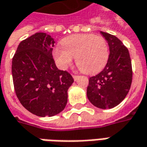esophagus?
<instances>
[{"label": "esophagus", "mask_w": 147, "mask_h": 147, "mask_svg": "<svg viewBox=\"0 0 147 147\" xmlns=\"http://www.w3.org/2000/svg\"><path fill=\"white\" fill-rule=\"evenodd\" d=\"M72 76H73V79L75 81H76L78 80V78H79V76H76V75H73Z\"/></svg>", "instance_id": "34e87169"}]
</instances>
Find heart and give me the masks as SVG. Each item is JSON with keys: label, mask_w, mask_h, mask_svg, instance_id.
<instances>
[{"label": "heart", "mask_w": 147, "mask_h": 147, "mask_svg": "<svg viewBox=\"0 0 147 147\" xmlns=\"http://www.w3.org/2000/svg\"><path fill=\"white\" fill-rule=\"evenodd\" d=\"M63 47L53 50V57L61 69L72 63L74 56L78 67L83 72L95 74L105 67L109 57L106 40L94 34H76L62 40Z\"/></svg>", "instance_id": "heart-1"}]
</instances>
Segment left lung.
I'll use <instances>...</instances> for the list:
<instances>
[{
    "instance_id": "obj_1",
    "label": "left lung",
    "mask_w": 147,
    "mask_h": 147,
    "mask_svg": "<svg viewBox=\"0 0 147 147\" xmlns=\"http://www.w3.org/2000/svg\"><path fill=\"white\" fill-rule=\"evenodd\" d=\"M109 45L110 54L103 70L89 78L87 95L101 109L113 108L123 100L132 82V65L129 51L119 39L100 32Z\"/></svg>"
}]
</instances>
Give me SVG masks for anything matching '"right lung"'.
Listing matches in <instances>:
<instances>
[{
	"mask_svg": "<svg viewBox=\"0 0 147 147\" xmlns=\"http://www.w3.org/2000/svg\"><path fill=\"white\" fill-rule=\"evenodd\" d=\"M55 41L37 32L18 45L12 62L15 92L25 109L37 116H53L67 102V90L74 82L67 71L59 70L52 57Z\"/></svg>",
	"mask_w": 147,
	"mask_h": 147,
	"instance_id": "right-lung-1",
	"label": "right lung"
}]
</instances>
